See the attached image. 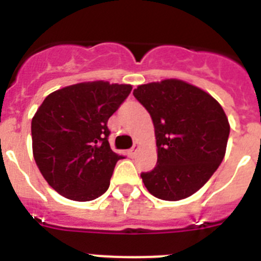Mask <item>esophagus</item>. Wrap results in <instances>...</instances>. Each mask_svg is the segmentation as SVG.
<instances>
[{
	"label": "esophagus",
	"instance_id": "1",
	"mask_svg": "<svg viewBox=\"0 0 261 261\" xmlns=\"http://www.w3.org/2000/svg\"><path fill=\"white\" fill-rule=\"evenodd\" d=\"M138 149H140V144H138V142H135L133 147L130 149V155H135V154L138 151Z\"/></svg>",
	"mask_w": 261,
	"mask_h": 261
}]
</instances>
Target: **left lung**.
Listing matches in <instances>:
<instances>
[{"label": "left lung", "mask_w": 261, "mask_h": 261, "mask_svg": "<svg viewBox=\"0 0 261 261\" xmlns=\"http://www.w3.org/2000/svg\"><path fill=\"white\" fill-rule=\"evenodd\" d=\"M133 95L150 114L156 140V166L141 174L145 187L166 201L190 197L225 156V111L211 94L175 78L140 85Z\"/></svg>", "instance_id": "1"}]
</instances>
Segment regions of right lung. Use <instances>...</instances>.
I'll return each instance as SVG.
<instances>
[{"label": "right lung", "instance_id": "right-lung-1", "mask_svg": "<svg viewBox=\"0 0 261 261\" xmlns=\"http://www.w3.org/2000/svg\"><path fill=\"white\" fill-rule=\"evenodd\" d=\"M132 91L130 85L93 81L50 93L31 121L32 153L47 183L74 201H91L110 187L119 159L107 121Z\"/></svg>", "mask_w": 261, "mask_h": 261}]
</instances>
